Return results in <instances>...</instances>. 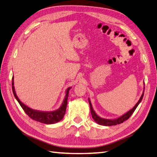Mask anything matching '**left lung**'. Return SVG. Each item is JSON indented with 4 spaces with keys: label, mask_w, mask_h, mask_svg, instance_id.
<instances>
[{
    "label": "left lung",
    "mask_w": 157,
    "mask_h": 157,
    "mask_svg": "<svg viewBox=\"0 0 157 157\" xmlns=\"http://www.w3.org/2000/svg\"><path fill=\"white\" fill-rule=\"evenodd\" d=\"M144 94V91H143L142 95H141V97H140L139 101L137 102V104L135 105V106H134L132 109H131L129 111H128L127 113L124 114L121 117H120L119 118H117V119H104V118L99 117L98 115L95 113L94 110L93 109L90 99L89 98V105H90V110H91V113L93 119H94V120L95 121V123H97L98 124H100V125H104V126L117 125V124L122 123L124 122V121H127L131 116H132V114L133 113V112L135 111L136 108L137 107V105H138L140 102L142 101Z\"/></svg>",
    "instance_id": "obj_1"
}]
</instances>
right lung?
Wrapping results in <instances>:
<instances>
[{
  "instance_id": "1",
  "label": "right lung",
  "mask_w": 157,
  "mask_h": 157,
  "mask_svg": "<svg viewBox=\"0 0 157 157\" xmlns=\"http://www.w3.org/2000/svg\"><path fill=\"white\" fill-rule=\"evenodd\" d=\"M14 78H12V90L13 93V95L15 98L16 100H17L19 104H20L21 107L23 108V110L28 116L30 117L34 121H36L38 122L42 123L44 124H54L57 122H59L61 120H62L63 116H64L66 110V106H67V101H68V94L69 91L71 89V87H68L66 89V95L64 98V100L63 101L62 104L61 105V106L58 108V109L54 111H50V112H44V111H40V110H36L32 109V108L27 106L26 105H25L24 103L20 100V99L18 98L17 96V94H16L15 91V87H14V81H13Z\"/></svg>"
}]
</instances>
